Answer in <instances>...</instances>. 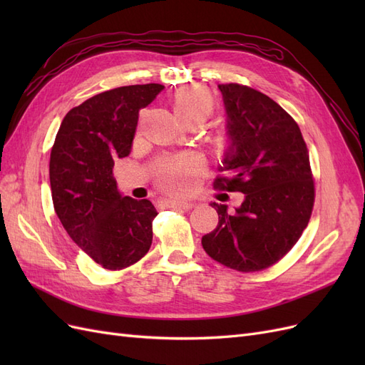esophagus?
<instances>
[{"instance_id":"esophagus-1","label":"esophagus","mask_w":365,"mask_h":365,"mask_svg":"<svg viewBox=\"0 0 365 365\" xmlns=\"http://www.w3.org/2000/svg\"><path fill=\"white\" fill-rule=\"evenodd\" d=\"M165 205L170 207V208H182L185 210V212H189V210H192L195 205L192 202H181V201H165Z\"/></svg>"}]
</instances>
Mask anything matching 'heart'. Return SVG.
Here are the masks:
<instances>
[{"instance_id": "1", "label": "heart", "mask_w": 365, "mask_h": 365, "mask_svg": "<svg viewBox=\"0 0 365 365\" xmlns=\"http://www.w3.org/2000/svg\"><path fill=\"white\" fill-rule=\"evenodd\" d=\"M213 97L202 86L190 85L178 90L173 96V109L182 121L201 118L202 121L213 111ZM219 146L228 145L227 137L217 140ZM200 170V161L193 157H172L163 160L155 169V181L164 192L185 195L190 192Z\"/></svg>"}]
</instances>
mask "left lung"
I'll list each match as a JSON object with an SVG mask.
<instances>
[{"instance_id": "8db88e82", "label": "left lung", "mask_w": 365, "mask_h": 365, "mask_svg": "<svg viewBox=\"0 0 365 365\" xmlns=\"http://www.w3.org/2000/svg\"><path fill=\"white\" fill-rule=\"evenodd\" d=\"M224 97L231 148L228 176L215 189L245 195L236 213L210 204L217 227L202 236L213 260L240 272H256L283 259L303 235L315 201L309 152L297 121L272 98L239 83L217 85Z\"/></svg>"}]
</instances>
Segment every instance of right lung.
<instances>
[{"label":"right lung","mask_w":365,"mask_h":365,"mask_svg":"<svg viewBox=\"0 0 365 365\" xmlns=\"http://www.w3.org/2000/svg\"><path fill=\"white\" fill-rule=\"evenodd\" d=\"M163 88L129 85L93 96L63 117L51 148L54 212L74 244L109 271L137 263L152 245L155 207L121 196L113 169L129 155L140 109Z\"/></svg>","instance_id":"add662e5"}]
</instances>
